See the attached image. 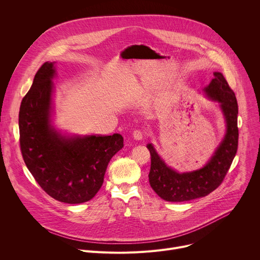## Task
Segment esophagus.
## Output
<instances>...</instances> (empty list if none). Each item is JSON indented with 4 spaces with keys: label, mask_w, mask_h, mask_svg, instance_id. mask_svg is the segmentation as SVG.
Listing matches in <instances>:
<instances>
[{
    "label": "esophagus",
    "mask_w": 260,
    "mask_h": 260,
    "mask_svg": "<svg viewBox=\"0 0 260 260\" xmlns=\"http://www.w3.org/2000/svg\"><path fill=\"white\" fill-rule=\"evenodd\" d=\"M133 137L135 140H142L144 137V132L141 129H136L133 133Z\"/></svg>",
    "instance_id": "34e87169"
}]
</instances>
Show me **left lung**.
Returning <instances> with one entry per match:
<instances>
[{"label": "left lung", "mask_w": 260, "mask_h": 260, "mask_svg": "<svg viewBox=\"0 0 260 260\" xmlns=\"http://www.w3.org/2000/svg\"><path fill=\"white\" fill-rule=\"evenodd\" d=\"M204 91L209 99L220 104L226 122V134L208 164L188 173L172 170L157 154L153 145H147L151 155V168L148 175L150 186L165 201L179 203L208 196L224 180L236 156L239 142L236 94L220 72L214 73V78Z\"/></svg>", "instance_id": "obj_1"}]
</instances>
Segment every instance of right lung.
Wrapping results in <instances>:
<instances>
[{"mask_svg": "<svg viewBox=\"0 0 260 260\" xmlns=\"http://www.w3.org/2000/svg\"><path fill=\"white\" fill-rule=\"evenodd\" d=\"M54 62L36 73L19 109V143L26 168L41 188L67 204L90 201L100 190L110 159L123 147L119 134L66 137L51 125Z\"/></svg>", "mask_w": 260, "mask_h": 260, "instance_id": "obj_1", "label": "right lung"}]
</instances>
